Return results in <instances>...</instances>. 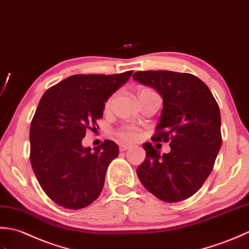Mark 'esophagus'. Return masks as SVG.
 I'll list each match as a JSON object with an SVG mask.
<instances>
[{"mask_svg":"<svg viewBox=\"0 0 249 249\" xmlns=\"http://www.w3.org/2000/svg\"><path fill=\"white\" fill-rule=\"evenodd\" d=\"M131 148H132L131 145H125V144L120 145V147H119L120 151H125V150H129V149H131Z\"/></svg>","mask_w":249,"mask_h":249,"instance_id":"esophagus-1","label":"esophagus"}]
</instances>
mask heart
<instances>
[{
  "instance_id": "1",
  "label": "heart",
  "mask_w": 249,
  "mask_h": 249,
  "mask_svg": "<svg viewBox=\"0 0 249 249\" xmlns=\"http://www.w3.org/2000/svg\"><path fill=\"white\" fill-rule=\"evenodd\" d=\"M142 91H153V90L145 88L143 90H141L140 92H142ZM113 101H114V95H111L110 98L106 101V103H105L106 110L111 107ZM116 136H117V138L123 142H133L140 138V131L136 128H133V126H125V128H123L116 132Z\"/></svg>"
}]
</instances>
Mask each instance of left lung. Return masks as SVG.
<instances>
[{
  "instance_id": "left-lung-1",
  "label": "left lung",
  "mask_w": 249,
  "mask_h": 249,
  "mask_svg": "<svg viewBox=\"0 0 249 249\" xmlns=\"http://www.w3.org/2000/svg\"><path fill=\"white\" fill-rule=\"evenodd\" d=\"M133 79L157 90L162 100L154 142H170L160 155L143 144L146 158L138 169L145 188L158 199L173 203L194 196L204 184L221 147L220 111L209 87L196 76L171 71H139Z\"/></svg>"
}]
</instances>
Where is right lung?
I'll use <instances>...</instances> for the list:
<instances>
[{
    "mask_svg": "<svg viewBox=\"0 0 249 249\" xmlns=\"http://www.w3.org/2000/svg\"><path fill=\"white\" fill-rule=\"evenodd\" d=\"M132 73L73 75L43 94L30 126V160L40 187L58 205L84 209L100 196L119 147L105 140L91 150L82 141Z\"/></svg>",
    "mask_w": 249,
    "mask_h": 249,
    "instance_id": "add662e5",
    "label": "right lung"
}]
</instances>
